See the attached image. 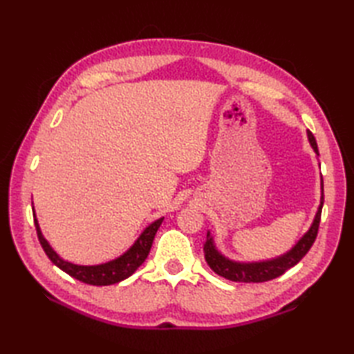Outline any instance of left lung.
Returning <instances> with one entry per match:
<instances>
[{
  "label": "left lung",
  "instance_id": "1",
  "mask_svg": "<svg viewBox=\"0 0 354 354\" xmlns=\"http://www.w3.org/2000/svg\"><path fill=\"white\" fill-rule=\"evenodd\" d=\"M307 138H309V142L312 149L315 150V153L319 155L317 140H315L313 133L310 131H307ZM322 204H324V184H322V176H321V202L309 231H307L306 234L292 246V250L280 255V257H275L270 260L237 261V260H231L228 257H225V255L216 248L212 232L208 231L207 242L204 245L205 260L208 263V266L212 268L217 275L237 283H263V281L274 280V278L283 275L286 270L290 269L292 266H295L312 248L315 239H317V234H318Z\"/></svg>",
  "mask_w": 354,
  "mask_h": 354
}]
</instances>
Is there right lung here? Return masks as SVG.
Masks as SVG:
<instances>
[{"label":"right lung","instance_id":"add662e5","mask_svg":"<svg viewBox=\"0 0 354 354\" xmlns=\"http://www.w3.org/2000/svg\"><path fill=\"white\" fill-rule=\"evenodd\" d=\"M33 217H35L37 239H39L41 246L44 248L45 254L48 255V259L53 261V265H56L59 269H62L64 272L71 275L73 278H76V280L86 284H93V286L115 284L118 281L126 280L127 277H131L147 259L156 231L164 221V217H160V219L152 222L149 227L142 230L140 237L135 240L133 245L124 254L120 255V257L106 263H102V265L84 266V265H74L71 261L64 260L61 255L53 250L50 243L47 242V239L42 236L39 223H37V219H36L35 207H33Z\"/></svg>","mask_w":354,"mask_h":354}]
</instances>
